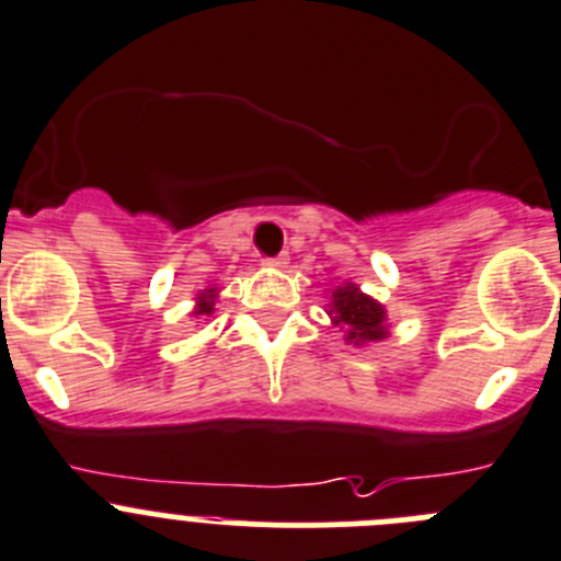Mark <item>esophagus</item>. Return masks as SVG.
Segmentation results:
<instances>
[{
	"label": "esophagus",
	"mask_w": 561,
	"mask_h": 561,
	"mask_svg": "<svg viewBox=\"0 0 561 561\" xmlns=\"http://www.w3.org/2000/svg\"><path fill=\"white\" fill-rule=\"evenodd\" d=\"M265 265H271V268H287V254L271 256V260H265Z\"/></svg>",
	"instance_id": "esophagus-1"
}]
</instances>
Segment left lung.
I'll return each mask as SVG.
<instances>
[{"mask_svg":"<svg viewBox=\"0 0 561 561\" xmlns=\"http://www.w3.org/2000/svg\"><path fill=\"white\" fill-rule=\"evenodd\" d=\"M329 310L334 327L345 329V343L348 345H370L390 337V323L381 301L359 290L354 282H343L334 290H329Z\"/></svg>","mask_w":561,"mask_h":561,"instance_id":"obj_1","label":"left lung"}]
</instances>
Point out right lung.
<instances>
[{
	"instance_id": "1",
	"label": "right lung",
	"mask_w": 561,
	"mask_h": 561,
	"mask_svg": "<svg viewBox=\"0 0 561 561\" xmlns=\"http://www.w3.org/2000/svg\"><path fill=\"white\" fill-rule=\"evenodd\" d=\"M218 293H221V287H216V285L204 287V290L196 296V305H193L191 316H196V318L198 316H213V312H216Z\"/></svg>"
}]
</instances>
